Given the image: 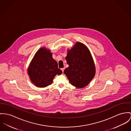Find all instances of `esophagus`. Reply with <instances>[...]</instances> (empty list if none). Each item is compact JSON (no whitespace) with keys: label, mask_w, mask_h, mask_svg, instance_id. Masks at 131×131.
<instances>
[{"label":"esophagus","mask_w":131,"mask_h":131,"mask_svg":"<svg viewBox=\"0 0 131 131\" xmlns=\"http://www.w3.org/2000/svg\"><path fill=\"white\" fill-rule=\"evenodd\" d=\"M61 70H62V71L63 72H64V68H61Z\"/></svg>","instance_id":"34e87169"}]
</instances>
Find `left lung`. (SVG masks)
Wrapping results in <instances>:
<instances>
[{"label":"left lung","mask_w":131,"mask_h":131,"mask_svg":"<svg viewBox=\"0 0 131 131\" xmlns=\"http://www.w3.org/2000/svg\"><path fill=\"white\" fill-rule=\"evenodd\" d=\"M65 58L69 67L64 70V73L71 84L77 88L87 86L96 73L95 65L88 47L77 42L68 50Z\"/></svg>","instance_id":"8db88e82"}]
</instances>
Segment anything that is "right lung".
I'll use <instances>...</instances> for the list:
<instances>
[{
    "label": "right lung",
    "mask_w": 131,
    "mask_h": 131,
    "mask_svg": "<svg viewBox=\"0 0 131 131\" xmlns=\"http://www.w3.org/2000/svg\"><path fill=\"white\" fill-rule=\"evenodd\" d=\"M52 57V53L45 47L35 54L27 69L30 80L36 87L44 88L51 85L56 75L62 71Z\"/></svg>",
    "instance_id": "add662e5"
}]
</instances>
